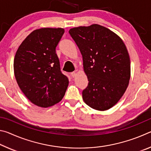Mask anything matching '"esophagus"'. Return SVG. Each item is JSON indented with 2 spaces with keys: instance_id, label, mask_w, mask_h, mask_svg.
<instances>
[{
  "instance_id": "1",
  "label": "esophagus",
  "mask_w": 151,
  "mask_h": 151,
  "mask_svg": "<svg viewBox=\"0 0 151 151\" xmlns=\"http://www.w3.org/2000/svg\"><path fill=\"white\" fill-rule=\"evenodd\" d=\"M70 75H71V76H72L73 78H74L76 76V73L75 72H72V73H70Z\"/></svg>"
}]
</instances>
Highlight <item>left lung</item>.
<instances>
[{"label":"left lung","instance_id":"1","mask_svg":"<svg viewBox=\"0 0 151 151\" xmlns=\"http://www.w3.org/2000/svg\"><path fill=\"white\" fill-rule=\"evenodd\" d=\"M83 56L88 85L83 99L92 109L106 111L118 103L131 78V61L122 40L101 25L69 30Z\"/></svg>","mask_w":151,"mask_h":151}]
</instances>
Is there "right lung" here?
<instances>
[{"label":"right lung","mask_w":151,"mask_h":151,"mask_svg":"<svg viewBox=\"0 0 151 151\" xmlns=\"http://www.w3.org/2000/svg\"><path fill=\"white\" fill-rule=\"evenodd\" d=\"M65 32L62 28H42L28 35L14 59L15 78L20 90L35 105L47 108L65 96L68 78L61 73L56 47Z\"/></svg>","instance_id":"1"}]
</instances>
